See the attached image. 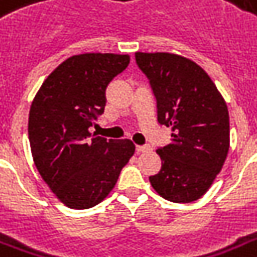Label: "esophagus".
<instances>
[{
    "instance_id": "34e87169",
    "label": "esophagus",
    "mask_w": 257,
    "mask_h": 257,
    "mask_svg": "<svg viewBox=\"0 0 257 257\" xmlns=\"http://www.w3.org/2000/svg\"><path fill=\"white\" fill-rule=\"evenodd\" d=\"M151 151V147L149 145H136V152L141 153V152H149Z\"/></svg>"
}]
</instances>
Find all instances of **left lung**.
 <instances>
[{
    "label": "left lung",
    "instance_id": "left-lung-1",
    "mask_svg": "<svg viewBox=\"0 0 257 257\" xmlns=\"http://www.w3.org/2000/svg\"><path fill=\"white\" fill-rule=\"evenodd\" d=\"M157 102V121L172 128V143L156 151L161 169L153 189L173 203L200 199L221 171L229 149V114L205 70L172 53H136Z\"/></svg>",
    "mask_w": 257,
    "mask_h": 257
}]
</instances>
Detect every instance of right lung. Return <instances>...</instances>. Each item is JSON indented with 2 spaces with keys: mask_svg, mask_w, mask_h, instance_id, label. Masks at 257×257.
Returning <instances> with one entry per match:
<instances>
[{
  "mask_svg": "<svg viewBox=\"0 0 257 257\" xmlns=\"http://www.w3.org/2000/svg\"><path fill=\"white\" fill-rule=\"evenodd\" d=\"M128 64V54L72 56L48 76L32 102L28 133L34 164L66 207L101 203L135 153L131 140L89 132L104 113L106 86Z\"/></svg>",
  "mask_w": 257,
  "mask_h": 257,
  "instance_id": "add662e5",
  "label": "right lung"
}]
</instances>
